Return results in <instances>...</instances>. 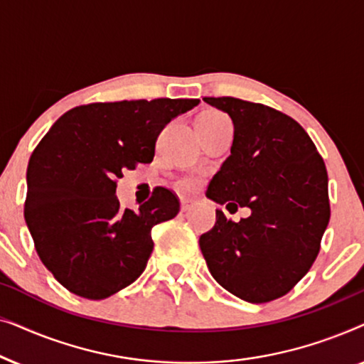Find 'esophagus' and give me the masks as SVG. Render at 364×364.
Returning <instances> with one entry per match:
<instances>
[{
  "label": "esophagus",
  "instance_id": "34e87169",
  "mask_svg": "<svg viewBox=\"0 0 364 364\" xmlns=\"http://www.w3.org/2000/svg\"><path fill=\"white\" fill-rule=\"evenodd\" d=\"M192 203H193V202L191 200V198H182V202H181V208H182V212L191 210Z\"/></svg>",
  "mask_w": 364,
  "mask_h": 364
}]
</instances>
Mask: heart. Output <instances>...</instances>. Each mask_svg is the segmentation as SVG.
<instances>
[{"label": "heart", "mask_w": 364, "mask_h": 364, "mask_svg": "<svg viewBox=\"0 0 364 364\" xmlns=\"http://www.w3.org/2000/svg\"><path fill=\"white\" fill-rule=\"evenodd\" d=\"M227 122H230V119H228L225 114L210 109V111H203L200 116L197 117L196 126L205 129V131H212V129L220 127L222 124H227ZM198 183H200V177L198 176H186L178 178L177 186L183 188V191H193V188L198 187Z\"/></svg>", "instance_id": "heart-1"}]
</instances>
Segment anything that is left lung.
I'll return each mask as SVG.
<instances>
[{
    "label": "left lung",
    "mask_w": 364,
    "mask_h": 364,
    "mask_svg": "<svg viewBox=\"0 0 364 364\" xmlns=\"http://www.w3.org/2000/svg\"><path fill=\"white\" fill-rule=\"evenodd\" d=\"M232 117L230 156L208 183L207 197L248 207L232 222L217 210L200 235L208 270L242 300L267 303L287 295L310 270L330 222L325 162L305 129L265 104L203 97Z\"/></svg>",
    "instance_id": "1"
}]
</instances>
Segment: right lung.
I'll list each match as a JSON object with an SVG mask.
<instances>
[{"label":"right lung","instance_id":"right-lung-1","mask_svg":"<svg viewBox=\"0 0 364 364\" xmlns=\"http://www.w3.org/2000/svg\"><path fill=\"white\" fill-rule=\"evenodd\" d=\"M198 99L92 102L63 114L28 164L24 220L44 267L74 295L102 300L146 270L151 230L181 210L156 187L137 212L121 208L117 178L151 164L159 134Z\"/></svg>","mask_w":364,"mask_h":364}]
</instances>
